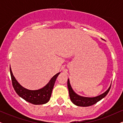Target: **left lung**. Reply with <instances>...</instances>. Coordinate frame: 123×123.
Instances as JSON below:
<instances>
[{
	"label": "left lung",
	"instance_id": "8db88e82",
	"mask_svg": "<svg viewBox=\"0 0 123 123\" xmlns=\"http://www.w3.org/2000/svg\"><path fill=\"white\" fill-rule=\"evenodd\" d=\"M111 84L109 88L105 92L102 93L101 95L97 96L94 97H83V96L78 95L77 94L74 92V90H73L72 87L70 84L69 79H68V87L69 94L70 99L72 103L76 106L81 107H87L93 105L97 103L98 101H101L102 99H103L106 95L108 94V93L109 91L111 89Z\"/></svg>",
	"mask_w": 123,
	"mask_h": 123
}]
</instances>
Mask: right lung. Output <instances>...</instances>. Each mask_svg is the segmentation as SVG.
Instances as JSON below:
<instances>
[{"label": "right lung", "instance_id": "obj_1", "mask_svg": "<svg viewBox=\"0 0 123 123\" xmlns=\"http://www.w3.org/2000/svg\"><path fill=\"white\" fill-rule=\"evenodd\" d=\"M10 70L12 86L14 88L15 92L22 99L33 105H43L49 102L51 95L55 82L58 76L60 74V72L55 74L51 79L49 83L46 86H44L43 88L38 90H31L22 87L18 82L12 74L11 67L10 68Z\"/></svg>", "mask_w": 123, "mask_h": 123}]
</instances>
